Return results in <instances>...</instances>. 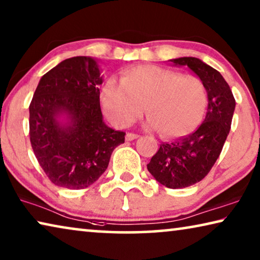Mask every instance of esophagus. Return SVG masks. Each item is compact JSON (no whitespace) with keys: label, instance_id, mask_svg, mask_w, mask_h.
I'll list each match as a JSON object with an SVG mask.
<instances>
[{"label":"esophagus","instance_id":"obj_1","mask_svg":"<svg viewBox=\"0 0 260 260\" xmlns=\"http://www.w3.org/2000/svg\"><path fill=\"white\" fill-rule=\"evenodd\" d=\"M138 137H139L138 135L127 133V134L125 135V141H126V142H131V141H135V139H137Z\"/></svg>","mask_w":260,"mask_h":260}]
</instances>
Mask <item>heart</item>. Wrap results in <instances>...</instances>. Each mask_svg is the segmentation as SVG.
Instances as JSON below:
<instances>
[{"instance_id":"b5f03b06","label":"heart","mask_w":260,"mask_h":260,"mask_svg":"<svg viewBox=\"0 0 260 260\" xmlns=\"http://www.w3.org/2000/svg\"><path fill=\"white\" fill-rule=\"evenodd\" d=\"M101 100L115 125L133 124L145 107L146 125L172 138L191 133L201 122L207 106L206 89L198 78L151 65L125 71L121 85L109 80Z\"/></svg>"}]
</instances>
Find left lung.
<instances>
[{"instance_id": "obj_1", "label": "left lung", "mask_w": 260, "mask_h": 260, "mask_svg": "<svg viewBox=\"0 0 260 260\" xmlns=\"http://www.w3.org/2000/svg\"><path fill=\"white\" fill-rule=\"evenodd\" d=\"M169 61L188 67L201 80L208 96L205 121L198 130L172 143H161L147 164L159 183L178 189L201 181L209 173L229 135L236 101L222 74L201 59L181 57Z\"/></svg>"}]
</instances>
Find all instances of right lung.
I'll return each mask as SVG.
<instances>
[{
  "label": "right lung",
  "mask_w": 260,
  "mask_h": 260,
  "mask_svg": "<svg viewBox=\"0 0 260 260\" xmlns=\"http://www.w3.org/2000/svg\"><path fill=\"white\" fill-rule=\"evenodd\" d=\"M98 59L73 57L44 74L30 103V142L55 186L82 189L105 173L125 133L103 121Z\"/></svg>",
  "instance_id": "obj_1"
}]
</instances>
